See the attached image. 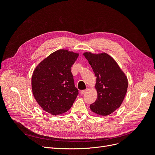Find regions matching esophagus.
I'll use <instances>...</instances> for the list:
<instances>
[{
	"mask_svg": "<svg viewBox=\"0 0 155 155\" xmlns=\"http://www.w3.org/2000/svg\"><path fill=\"white\" fill-rule=\"evenodd\" d=\"M87 91V90H82V91H81V92H80V94L81 95H83V94H85V92Z\"/></svg>",
	"mask_w": 155,
	"mask_h": 155,
	"instance_id": "obj_1",
	"label": "esophagus"
}]
</instances>
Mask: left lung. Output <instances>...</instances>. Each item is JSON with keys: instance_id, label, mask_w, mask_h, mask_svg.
I'll return each mask as SVG.
<instances>
[{"instance_id": "obj_1", "label": "left lung", "mask_w": 155, "mask_h": 155, "mask_svg": "<svg viewBox=\"0 0 155 155\" xmlns=\"http://www.w3.org/2000/svg\"><path fill=\"white\" fill-rule=\"evenodd\" d=\"M96 76L97 97L90 105L92 112L107 116L120 107L125 96L128 81L114 59L107 54L84 53Z\"/></svg>"}]
</instances>
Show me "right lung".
<instances>
[{"mask_svg": "<svg viewBox=\"0 0 155 155\" xmlns=\"http://www.w3.org/2000/svg\"><path fill=\"white\" fill-rule=\"evenodd\" d=\"M79 54L59 50L41 61L31 78L33 94L44 110L52 115L63 114L72 106L78 95L71 67Z\"/></svg>", "mask_w": 155, "mask_h": 155, "instance_id": "right-lung-1", "label": "right lung"}]
</instances>
